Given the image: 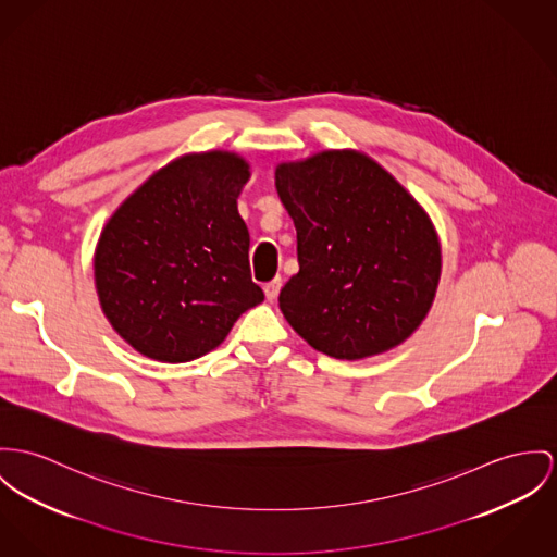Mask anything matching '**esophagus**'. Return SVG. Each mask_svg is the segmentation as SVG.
Returning <instances> with one entry per match:
<instances>
[{
	"mask_svg": "<svg viewBox=\"0 0 557 557\" xmlns=\"http://www.w3.org/2000/svg\"><path fill=\"white\" fill-rule=\"evenodd\" d=\"M280 288H282V277H275V280H271L269 284H264V295H267V299H277V295H280Z\"/></svg>",
	"mask_w": 557,
	"mask_h": 557,
	"instance_id": "obj_1",
	"label": "esophagus"
}]
</instances>
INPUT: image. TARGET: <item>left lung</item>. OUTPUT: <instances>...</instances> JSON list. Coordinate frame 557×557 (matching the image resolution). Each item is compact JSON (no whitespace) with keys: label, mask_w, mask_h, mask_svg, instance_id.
<instances>
[{"label":"left lung","mask_w":557,"mask_h":557,"mask_svg":"<svg viewBox=\"0 0 557 557\" xmlns=\"http://www.w3.org/2000/svg\"><path fill=\"white\" fill-rule=\"evenodd\" d=\"M275 188L297 228L299 273L280 293L288 324L339 360L411 337L441 277V244L424 208L356 150L280 163Z\"/></svg>","instance_id":"obj_1"}]
</instances>
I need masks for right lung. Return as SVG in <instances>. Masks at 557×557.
<instances>
[{
	"label": "right lung",
	"mask_w": 557,
	"mask_h": 557,
	"mask_svg": "<svg viewBox=\"0 0 557 557\" xmlns=\"http://www.w3.org/2000/svg\"><path fill=\"white\" fill-rule=\"evenodd\" d=\"M235 152L184 154L152 173L101 231L95 286L112 329L159 362H188L226 339L264 295L250 275Z\"/></svg>",
	"instance_id": "obj_1"
}]
</instances>
